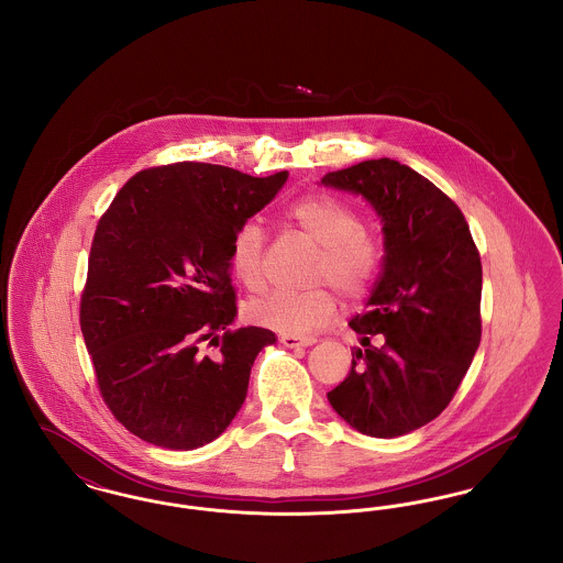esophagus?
I'll return each mask as SVG.
<instances>
[{"label":"esophagus","mask_w":563,"mask_h":563,"mask_svg":"<svg viewBox=\"0 0 563 563\" xmlns=\"http://www.w3.org/2000/svg\"><path fill=\"white\" fill-rule=\"evenodd\" d=\"M278 340H280V344L287 346V349H301V346L314 344V338H299V335H280Z\"/></svg>","instance_id":"obj_1"}]
</instances>
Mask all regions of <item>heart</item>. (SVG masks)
Instances as JSON below:
<instances>
[{
	"label": "heart",
	"instance_id": "obj_1",
	"mask_svg": "<svg viewBox=\"0 0 563 563\" xmlns=\"http://www.w3.org/2000/svg\"><path fill=\"white\" fill-rule=\"evenodd\" d=\"M285 219L303 236L319 244L312 283L331 285L350 301L363 297L382 266V242L363 225L361 214L340 198L312 194L285 209ZM266 230L246 219L230 241V269L244 287L264 283ZM338 312V299L319 287L306 294L272 289L246 301L244 317L285 335H306L324 327Z\"/></svg>",
	"mask_w": 563,
	"mask_h": 563
}]
</instances>
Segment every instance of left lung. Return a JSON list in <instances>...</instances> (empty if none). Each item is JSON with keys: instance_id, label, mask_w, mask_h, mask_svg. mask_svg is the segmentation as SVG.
Segmentation results:
<instances>
[{"instance_id": "left-lung-1", "label": "left lung", "mask_w": 563, "mask_h": 563, "mask_svg": "<svg viewBox=\"0 0 563 563\" xmlns=\"http://www.w3.org/2000/svg\"><path fill=\"white\" fill-rule=\"evenodd\" d=\"M322 184L374 205L386 249L367 312L349 322L365 350L327 397L352 429L401 437L450 405L479 349V249L454 200L401 162H358Z\"/></svg>"}]
</instances>
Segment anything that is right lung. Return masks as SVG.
<instances>
[{
    "label": "right lung",
    "mask_w": 563,
    "mask_h": 563,
    "mask_svg": "<svg viewBox=\"0 0 563 563\" xmlns=\"http://www.w3.org/2000/svg\"><path fill=\"white\" fill-rule=\"evenodd\" d=\"M287 175L251 177L207 162L152 166L101 214L81 289V335L103 401L139 439L196 450L241 409L253 361L276 335L230 327V241Z\"/></svg>",
    "instance_id": "obj_1"
}]
</instances>
